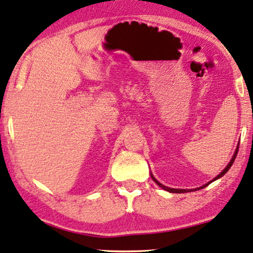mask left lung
Instances as JSON below:
<instances>
[{
	"instance_id": "obj_1",
	"label": "left lung",
	"mask_w": 253,
	"mask_h": 253,
	"mask_svg": "<svg viewBox=\"0 0 253 253\" xmlns=\"http://www.w3.org/2000/svg\"><path fill=\"white\" fill-rule=\"evenodd\" d=\"M237 152H238V146L236 147V150H235V153H234V155H233V158H231V160L229 161V164H228L227 166H226V168L223 169L222 171L220 172L219 175L216 176V177H214L212 181H210L209 183H206V184H204L203 186H200V188H197V189H174V188H169V186H166V185H164V184H161L160 182L158 181L157 178L154 177L153 176V174H152L151 172V177H152V179H153V181L157 183V184L160 186V188H162L164 190H166V191H168V192H171V193H184V192H191V191H197V190H199V189H203V188H205V186H207L209 184H211V183L212 182H214V181H216V179H219L220 177H222V176L226 174V172L229 170V168L231 167V166H233V164H234V161H235V159H236V155H237Z\"/></svg>"
}]
</instances>
